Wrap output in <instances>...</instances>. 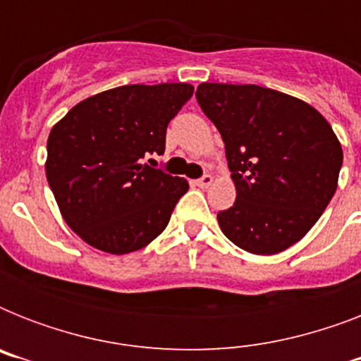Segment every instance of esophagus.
Returning a JSON list of instances; mask_svg holds the SVG:
<instances>
[{"label": "esophagus", "mask_w": 361, "mask_h": 361, "mask_svg": "<svg viewBox=\"0 0 361 361\" xmlns=\"http://www.w3.org/2000/svg\"><path fill=\"white\" fill-rule=\"evenodd\" d=\"M212 183H214V176H212V174H204L202 178H198V180H197V185L202 187V189L209 187Z\"/></svg>", "instance_id": "esophagus-1"}]
</instances>
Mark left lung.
<instances>
[{"instance_id":"1","label":"left lung","mask_w":361,"mask_h":361,"mask_svg":"<svg viewBox=\"0 0 361 361\" xmlns=\"http://www.w3.org/2000/svg\"><path fill=\"white\" fill-rule=\"evenodd\" d=\"M197 101L225 142L236 202L217 214L243 251L275 255L302 240L337 189L343 149L319 110L269 87L212 84Z\"/></svg>"}]
</instances>
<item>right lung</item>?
Instances as JSON below:
<instances>
[{
	"label": "right lung",
	"mask_w": 361,
	"mask_h": 361,
	"mask_svg": "<svg viewBox=\"0 0 361 361\" xmlns=\"http://www.w3.org/2000/svg\"><path fill=\"white\" fill-rule=\"evenodd\" d=\"M191 84H130L87 97L54 125L47 180L65 223L99 251H138L166 228L189 183L147 159L164 153Z\"/></svg>",
	"instance_id": "add662e5"
}]
</instances>
